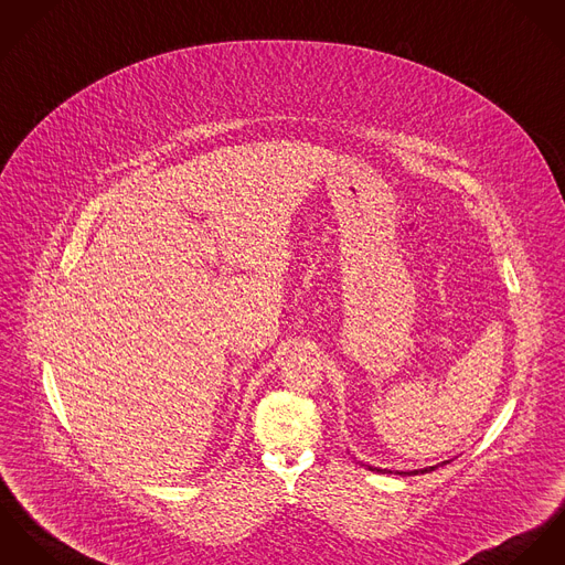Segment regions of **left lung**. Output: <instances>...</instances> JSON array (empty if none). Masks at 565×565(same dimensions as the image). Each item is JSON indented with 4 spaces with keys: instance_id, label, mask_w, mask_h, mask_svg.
Here are the masks:
<instances>
[{
    "instance_id": "left-lung-1",
    "label": "left lung",
    "mask_w": 565,
    "mask_h": 565,
    "mask_svg": "<svg viewBox=\"0 0 565 565\" xmlns=\"http://www.w3.org/2000/svg\"><path fill=\"white\" fill-rule=\"evenodd\" d=\"M444 463H448V461H444ZM438 466H429V468H420V470H407V472H396V475H401V477H412V475H425V472H431V470H436ZM369 470H376V472H381L379 468H373V466H369ZM387 472V470H385Z\"/></svg>"
}]
</instances>
